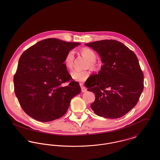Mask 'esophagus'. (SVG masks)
<instances>
[{
	"label": "esophagus",
	"instance_id": "34e87169",
	"mask_svg": "<svg viewBox=\"0 0 160 160\" xmlns=\"http://www.w3.org/2000/svg\"><path fill=\"white\" fill-rule=\"evenodd\" d=\"M80 86L81 88V91L82 92H85L87 91L86 88L84 87V86L83 85L82 83H80Z\"/></svg>",
	"mask_w": 160,
	"mask_h": 160
}]
</instances>
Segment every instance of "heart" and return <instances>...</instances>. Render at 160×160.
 I'll list each match as a JSON object with an SVG mask.
<instances>
[{"instance_id":"obj_1","label":"heart","mask_w":160,"mask_h":160,"mask_svg":"<svg viewBox=\"0 0 160 160\" xmlns=\"http://www.w3.org/2000/svg\"><path fill=\"white\" fill-rule=\"evenodd\" d=\"M82 55L88 60V67L93 71L98 70L100 66L96 62L97 54L96 53L89 48H83L81 50ZM74 52L73 50H70L67 53L64 59V63L66 67L69 69H72L74 66ZM71 76L72 78L78 82H84L88 79L90 76V72L88 71H79L74 70L71 72Z\"/></svg>"}]
</instances>
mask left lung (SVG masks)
Here are the masks:
<instances>
[{"instance_id":"obj_1","label":"left lung","mask_w":160,"mask_h":160,"mask_svg":"<svg viewBox=\"0 0 160 160\" xmlns=\"http://www.w3.org/2000/svg\"><path fill=\"white\" fill-rule=\"evenodd\" d=\"M86 46L97 51L103 63L87 87L95 95L92 110L105 118L123 116L136 105L143 90V74L136 55L116 40L98 41Z\"/></svg>"}]
</instances>
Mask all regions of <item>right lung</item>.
Returning <instances> with one entry per match:
<instances>
[{
  "label": "right lung",
  "mask_w": 160,
  "mask_h": 160,
  "mask_svg": "<svg viewBox=\"0 0 160 160\" xmlns=\"http://www.w3.org/2000/svg\"><path fill=\"white\" fill-rule=\"evenodd\" d=\"M80 45L55 38L41 41L21 55L13 77L14 91L23 111L41 122L60 118L81 92L64 63L70 50ZM69 82L67 86L64 83Z\"/></svg>",
  "instance_id": "add662e5"
}]
</instances>
